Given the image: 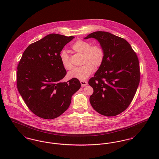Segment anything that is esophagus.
<instances>
[{
	"label": "esophagus",
	"mask_w": 159,
	"mask_h": 159,
	"mask_svg": "<svg viewBox=\"0 0 159 159\" xmlns=\"http://www.w3.org/2000/svg\"><path fill=\"white\" fill-rule=\"evenodd\" d=\"M80 83H81V85L82 87L84 86H86L87 84H88V82L86 81H83V80H81L80 81Z\"/></svg>",
	"instance_id": "1"
}]
</instances>
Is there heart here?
Here are the masks:
<instances>
[{
    "label": "heart",
    "mask_w": 159,
    "mask_h": 159,
    "mask_svg": "<svg viewBox=\"0 0 159 159\" xmlns=\"http://www.w3.org/2000/svg\"><path fill=\"white\" fill-rule=\"evenodd\" d=\"M71 49L76 53L83 54L82 66L77 67L69 72L70 79H77L80 80H86L94 70L99 68L104 60V51L101 46L92 45L87 41L79 40L71 46ZM60 59L62 66L71 70L73 67L67 53L63 51L60 53Z\"/></svg>",
    "instance_id": "obj_1"
}]
</instances>
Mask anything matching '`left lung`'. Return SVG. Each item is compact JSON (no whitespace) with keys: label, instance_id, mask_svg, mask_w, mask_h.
<instances>
[{"label":"left lung","instance_id":"left-lung-1","mask_svg":"<svg viewBox=\"0 0 159 159\" xmlns=\"http://www.w3.org/2000/svg\"><path fill=\"white\" fill-rule=\"evenodd\" d=\"M98 40L104 60L89 80L93 92L89 101L98 113L111 117L124 111L134 98L140 81L139 63L130 45L124 39L106 31H95L85 39Z\"/></svg>","mask_w":159,"mask_h":159}]
</instances>
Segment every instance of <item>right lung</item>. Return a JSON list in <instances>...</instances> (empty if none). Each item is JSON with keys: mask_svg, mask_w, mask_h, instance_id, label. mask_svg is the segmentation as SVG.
Here are the masks:
<instances>
[{"mask_svg": "<svg viewBox=\"0 0 159 159\" xmlns=\"http://www.w3.org/2000/svg\"><path fill=\"white\" fill-rule=\"evenodd\" d=\"M74 38L47 35L26 48L18 65V92L31 111L42 119H53L64 113L81 87L77 79L60 82L67 74L60 55Z\"/></svg>", "mask_w": 159, "mask_h": 159, "instance_id": "obj_1", "label": "right lung"}]
</instances>
